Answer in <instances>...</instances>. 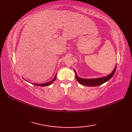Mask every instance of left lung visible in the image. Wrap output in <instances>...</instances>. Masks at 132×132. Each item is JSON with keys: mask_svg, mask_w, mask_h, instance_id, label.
Wrapping results in <instances>:
<instances>
[{"mask_svg": "<svg viewBox=\"0 0 132 132\" xmlns=\"http://www.w3.org/2000/svg\"><path fill=\"white\" fill-rule=\"evenodd\" d=\"M116 69V67L114 68L113 71L110 74L107 75V76L103 77V78H96V79H83V78H79L78 77V75H77V73H76V71H75V70L74 71L75 73V78H76V79L77 80L78 82L80 84V85L86 86H89V87H94V86H99L100 85H102V84L107 82L108 80L110 79L111 78L113 77L114 72H115Z\"/></svg>", "mask_w": 132, "mask_h": 132, "instance_id": "1", "label": "left lung"}]
</instances>
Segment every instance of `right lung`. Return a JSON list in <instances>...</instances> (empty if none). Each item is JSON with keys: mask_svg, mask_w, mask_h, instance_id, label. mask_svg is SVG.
Segmentation results:
<instances>
[{"mask_svg": "<svg viewBox=\"0 0 132 132\" xmlns=\"http://www.w3.org/2000/svg\"><path fill=\"white\" fill-rule=\"evenodd\" d=\"M56 75H57V74H56ZM56 75L54 77V78H53V79L52 80L49 81V82H46V83H42V84H36V83H32V85H34L35 86H49L50 85H51V84L54 82V80H55L56 78H57V77H56Z\"/></svg>", "mask_w": 132, "mask_h": 132, "instance_id": "add662e5", "label": "right lung"}]
</instances>
